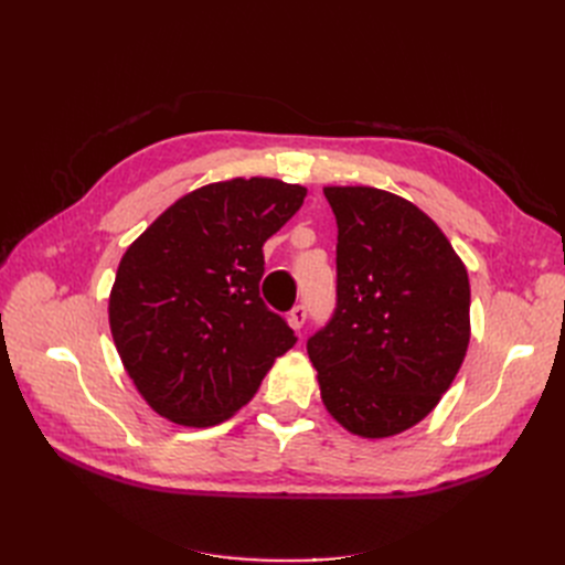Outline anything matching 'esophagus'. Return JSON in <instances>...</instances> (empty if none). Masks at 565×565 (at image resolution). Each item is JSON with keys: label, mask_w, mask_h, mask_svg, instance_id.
I'll return each instance as SVG.
<instances>
[{"label": "esophagus", "mask_w": 565, "mask_h": 565, "mask_svg": "<svg viewBox=\"0 0 565 565\" xmlns=\"http://www.w3.org/2000/svg\"><path fill=\"white\" fill-rule=\"evenodd\" d=\"M306 316H309V309H306V303H297L292 311H289V324H292L295 330H301Z\"/></svg>", "instance_id": "obj_1"}]
</instances>
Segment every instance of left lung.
<instances>
[{
  "label": "left lung",
  "mask_w": 565,
  "mask_h": 565,
  "mask_svg": "<svg viewBox=\"0 0 565 565\" xmlns=\"http://www.w3.org/2000/svg\"><path fill=\"white\" fill-rule=\"evenodd\" d=\"M337 218V309L306 341L328 413L355 436L422 422L469 347L471 289L448 237L413 202L324 188Z\"/></svg>",
  "instance_id": "8db88e82"
}]
</instances>
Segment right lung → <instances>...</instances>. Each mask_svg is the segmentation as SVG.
<instances>
[{
	"label": "right lung",
	"instance_id": "right-lung-1",
	"mask_svg": "<svg viewBox=\"0 0 565 565\" xmlns=\"http://www.w3.org/2000/svg\"><path fill=\"white\" fill-rule=\"evenodd\" d=\"M278 179L202 185L129 245L110 292V332L125 370L158 415L214 426L259 388L297 344L259 295L264 243L303 204Z\"/></svg>",
	"mask_w": 565,
	"mask_h": 565
}]
</instances>
